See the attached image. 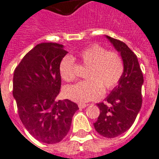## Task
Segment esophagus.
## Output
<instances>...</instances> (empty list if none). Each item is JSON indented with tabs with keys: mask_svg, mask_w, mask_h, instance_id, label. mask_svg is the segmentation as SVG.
<instances>
[{
	"mask_svg": "<svg viewBox=\"0 0 159 159\" xmlns=\"http://www.w3.org/2000/svg\"><path fill=\"white\" fill-rule=\"evenodd\" d=\"M87 106H88L87 103H79V104H78V107H79L80 109H84V108H86Z\"/></svg>",
	"mask_w": 159,
	"mask_h": 159,
	"instance_id": "obj_1",
	"label": "esophagus"
}]
</instances>
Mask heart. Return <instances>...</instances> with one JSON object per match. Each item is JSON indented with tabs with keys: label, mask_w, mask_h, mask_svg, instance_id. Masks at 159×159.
<instances>
[{
	"label": "heart",
	"mask_w": 159,
	"mask_h": 159,
	"mask_svg": "<svg viewBox=\"0 0 159 159\" xmlns=\"http://www.w3.org/2000/svg\"><path fill=\"white\" fill-rule=\"evenodd\" d=\"M81 64L88 67L86 81L66 87V97L77 103L98 99L105 91L112 90L118 85L124 73V63L118 53L107 50L98 44L87 47L79 53ZM76 62L70 56L62 58L59 66L61 78L73 82L76 78Z\"/></svg>",
	"instance_id": "obj_1"
}]
</instances>
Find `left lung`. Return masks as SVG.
<instances>
[{
  "instance_id": "obj_1",
  "label": "left lung",
  "mask_w": 159,
  "mask_h": 159,
  "mask_svg": "<svg viewBox=\"0 0 159 159\" xmlns=\"http://www.w3.org/2000/svg\"><path fill=\"white\" fill-rule=\"evenodd\" d=\"M120 52L124 73L119 85L107 97L106 103H98L100 114L93 123L98 133L114 138L129 130L142 108L143 74L136 54L122 41L107 36Z\"/></svg>"
}]
</instances>
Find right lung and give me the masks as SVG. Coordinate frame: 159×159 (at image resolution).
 Segmentation results:
<instances>
[{"mask_svg":"<svg viewBox=\"0 0 159 159\" xmlns=\"http://www.w3.org/2000/svg\"><path fill=\"white\" fill-rule=\"evenodd\" d=\"M67 51L57 43H41L26 54L15 68L12 94L21 121L39 142L54 144L70 130L77 104L58 100L61 61Z\"/></svg>","mask_w":159,"mask_h":159,"instance_id":"obj_1","label":"right lung"}]
</instances>
